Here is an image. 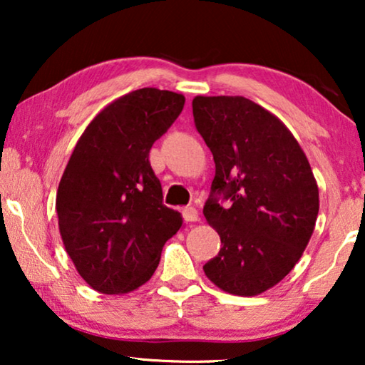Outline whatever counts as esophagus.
<instances>
[{
    "label": "esophagus",
    "instance_id": "obj_1",
    "mask_svg": "<svg viewBox=\"0 0 365 365\" xmlns=\"http://www.w3.org/2000/svg\"><path fill=\"white\" fill-rule=\"evenodd\" d=\"M182 216L187 222H197L199 221V211L196 207H186L182 211Z\"/></svg>",
    "mask_w": 365,
    "mask_h": 365
}]
</instances>
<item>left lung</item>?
Wrapping results in <instances>:
<instances>
[{
    "mask_svg": "<svg viewBox=\"0 0 365 365\" xmlns=\"http://www.w3.org/2000/svg\"><path fill=\"white\" fill-rule=\"evenodd\" d=\"M194 123L216 176L204 206L221 251L204 274L224 292L257 296L282 281L307 247L319 187L297 139L281 119L244 96H196ZM216 193L231 198V208Z\"/></svg>",
    "mask_w": 365,
    "mask_h": 365,
    "instance_id": "left-lung-1",
    "label": "left lung"
}]
</instances>
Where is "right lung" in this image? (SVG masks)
<instances>
[{"label":"right lung","mask_w":365,"mask_h":365,"mask_svg":"<svg viewBox=\"0 0 365 365\" xmlns=\"http://www.w3.org/2000/svg\"><path fill=\"white\" fill-rule=\"evenodd\" d=\"M182 94L143 88L99 111L64 169L56 192L64 249L86 284L128 294L156 271L181 214L163 204L149 151L184 108Z\"/></svg>","instance_id":"1"}]
</instances>
